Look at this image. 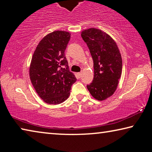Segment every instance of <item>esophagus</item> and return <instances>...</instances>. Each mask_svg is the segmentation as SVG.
Returning a JSON list of instances; mask_svg holds the SVG:
<instances>
[{"label":"esophagus","mask_w":152,"mask_h":152,"mask_svg":"<svg viewBox=\"0 0 152 152\" xmlns=\"http://www.w3.org/2000/svg\"><path fill=\"white\" fill-rule=\"evenodd\" d=\"M77 74H78V76L79 78H80L81 76H82V72H79V73H78Z\"/></svg>","instance_id":"obj_1"}]
</instances>
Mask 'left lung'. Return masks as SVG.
<instances>
[{
	"mask_svg": "<svg viewBox=\"0 0 152 152\" xmlns=\"http://www.w3.org/2000/svg\"><path fill=\"white\" fill-rule=\"evenodd\" d=\"M94 63V78L87 85L90 93L98 101L114 94L122 73V58L115 40L102 30L89 28L81 32Z\"/></svg>",
	"mask_w": 152,
	"mask_h": 152,
	"instance_id": "obj_1",
	"label": "left lung"
}]
</instances>
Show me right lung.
I'll list each match as a JSON object with an SVG mask.
<instances>
[{
    "mask_svg": "<svg viewBox=\"0 0 152 152\" xmlns=\"http://www.w3.org/2000/svg\"><path fill=\"white\" fill-rule=\"evenodd\" d=\"M70 33L54 31L48 33L36 48L29 67V77L36 92L46 103L60 104L70 94L75 75L69 70L64 51Z\"/></svg>",
    "mask_w": 152,
    "mask_h": 152,
    "instance_id": "add662e5",
    "label": "right lung"
}]
</instances>
